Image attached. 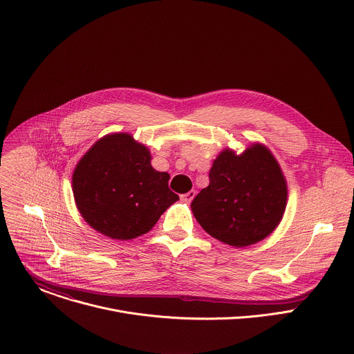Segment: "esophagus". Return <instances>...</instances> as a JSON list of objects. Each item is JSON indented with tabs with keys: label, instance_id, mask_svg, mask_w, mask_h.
Returning <instances> with one entry per match:
<instances>
[{
	"label": "esophagus",
	"instance_id": "34e87169",
	"mask_svg": "<svg viewBox=\"0 0 354 354\" xmlns=\"http://www.w3.org/2000/svg\"><path fill=\"white\" fill-rule=\"evenodd\" d=\"M196 196V192L194 190H190V192H187V193H185V194H182L180 196V198L183 200V201H186V203H190V201L193 200V197Z\"/></svg>",
	"mask_w": 354,
	"mask_h": 354
}]
</instances>
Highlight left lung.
Wrapping results in <instances>:
<instances>
[{"mask_svg": "<svg viewBox=\"0 0 354 354\" xmlns=\"http://www.w3.org/2000/svg\"><path fill=\"white\" fill-rule=\"evenodd\" d=\"M210 185L192 201L203 230L235 248L257 243L280 223L287 186L270 151L254 144L242 156L224 149L213 162Z\"/></svg>", "mask_w": 354, "mask_h": 354, "instance_id": "left-lung-1", "label": "left lung"}]
</instances>
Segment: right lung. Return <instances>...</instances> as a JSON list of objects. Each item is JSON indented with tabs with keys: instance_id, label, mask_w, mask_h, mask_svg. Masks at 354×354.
Listing matches in <instances>:
<instances>
[{
	"instance_id": "add662e5",
	"label": "right lung",
	"mask_w": 354,
	"mask_h": 354,
	"mask_svg": "<svg viewBox=\"0 0 354 354\" xmlns=\"http://www.w3.org/2000/svg\"><path fill=\"white\" fill-rule=\"evenodd\" d=\"M169 174L151 167L147 147L130 134L96 141L73 175L77 207L85 221L112 239H133L153 228L179 196Z\"/></svg>"
}]
</instances>
